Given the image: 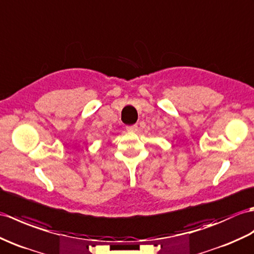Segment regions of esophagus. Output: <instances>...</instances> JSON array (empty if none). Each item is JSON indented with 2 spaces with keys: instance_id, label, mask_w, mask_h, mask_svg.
Masks as SVG:
<instances>
[{
  "instance_id": "obj_1",
  "label": "esophagus",
  "mask_w": 254,
  "mask_h": 254,
  "mask_svg": "<svg viewBox=\"0 0 254 254\" xmlns=\"http://www.w3.org/2000/svg\"><path fill=\"white\" fill-rule=\"evenodd\" d=\"M127 131H128V132H136L137 131V126L136 125L127 126Z\"/></svg>"
}]
</instances>
